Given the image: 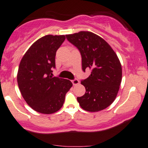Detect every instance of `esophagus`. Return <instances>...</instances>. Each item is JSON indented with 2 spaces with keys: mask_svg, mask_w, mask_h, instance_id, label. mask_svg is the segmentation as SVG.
<instances>
[{
  "mask_svg": "<svg viewBox=\"0 0 148 148\" xmlns=\"http://www.w3.org/2000/svg\"><path fill=\"white\" fill-rule=\"evenodd\" d=\"M72 82L73 85H76L79 84V80H78L77 79H74V80H72Z\"/></svg>",
  "mask_w": 148,
  "mask_h": 148,
  "instance_id": "1",
  "label": "esophagus"
}]
</instances>
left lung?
Listing matches in <instances>:
<instances>
[{
  "label": "left lung",
  "instance_id": "left-lung-1",
  "mask_svg": "<svg viewBox=\"0 0 148 148\" xmlns=\"http://www.w3.org/2000/svg\"><path fill=\"white\" fill-rule=\"evenodd\" d=\"M66 38L81 53L83 72L91 69L89 77L81 81L86 92L77 97L80 106L93 112L106 109L115 100L121 83L118 56L104 39L90 32L68 34Z\"/></svg>",
  "mask_w": 148,
  "mask_h": 148
}]
</instances>
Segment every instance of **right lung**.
Returning <instances> with one entry per match:
<instances>
[{"label":"right lung","mask_w":148,"mask_h":148,"mask_svg":"<svg viewBox=\"0 0 148 148\" xmlns=\"http://www.w3.org/2000/svg\"><path fill=\"white\" fill-rule=\"evenodd\" d=\"M64 35H47L29 48L19 65L17 81L23 99L35 111L52 114L63 106L65 94L72 88L69 80L52 77L57 49Z\"/></svg>","instance_id":"obj_1"}]
</instances>
